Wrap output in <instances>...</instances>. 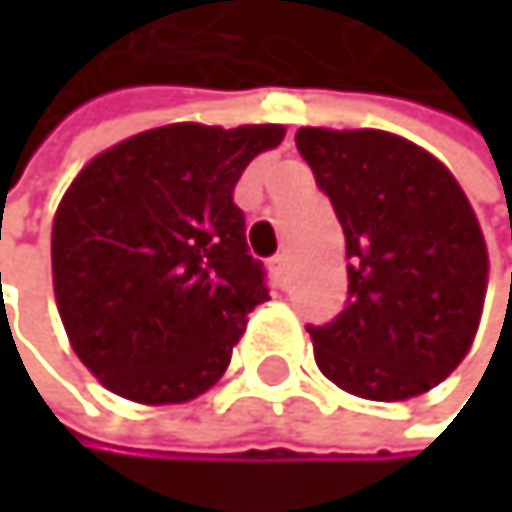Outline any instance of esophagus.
<instances>
[{
    "mask_svg": "<svg viewBox=\"0 0 512 512\" xmlns=\"http://www.w3.org/2000/svg\"><path fill=\"white\" fill-rule=\"evenodd\" d=\"M270 273H273L279 282H285V279H288V273H291V261H288V254H285V251H279V254H273V258H270Z\"/></svg>",
    "mask_w": 512,
    "mask_h": 512,
    "instance_id": "esophagus-1",
    "label": "esophagus"
}]
</instances>
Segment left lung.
Masks as SVG:
<instances>
[{"instance_id":"8db88e82","label":"left lung","mask_w":512,"mask_h":512,"mask_svg":"<svg viewBox=\"0 0 512 512\" xmlns=\"http://www.w3.org/2000/svg\"><path fill=\"white\" fill-rule=\"evenodd\" d=\"M347 239V307L307 325L316 365L341 390L421 396L467 356L488 285L476 214L451 171L390 131L294 134Z\"/></svg>"}]
</instances>
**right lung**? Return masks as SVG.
<instances>
[{"label": "right lung", "instance_id": "1", "mask_svg": "<svg viewBox=\"0 0 512 512\" xmlns=\"http://www.w3.org/2000/svg\"><path fill=\"white\" fill-rule=\"evenodd\" d=\"M282 125L178 122L94 156L54 214V298L76 356L107 390L187 402L227 371L270 301L233 190Z\"/></svg>", "mask_w": 512, "mask_h": 512}]
</instances>
